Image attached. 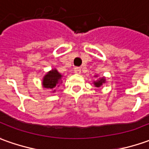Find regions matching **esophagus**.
<instances>
[{"instance_id":"34e87169","label":"esophagus","mask_w":149,"mask_h":149,"mask_svg":"<svg viewBox=\"0 0 149 149\" xmlns=\"http://www.w3.org/2000/svg\"><path fill=\"white\" fill-rule=\"evenodd\" d=\"M74 72H75V73H77V74H81V68L77 67V68H74Z\"/></svg>"}]
</instances>
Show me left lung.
Returning a JSON list of instances; mask_svg holds the SVG:
<instances>
[{"label": "left lung", "instance_id": "obj_1", "mask_svg": "<svg viewBox=\"0 0 149 149\" xmlns=\"http://www.w3.org/2000/svg\"><path fill=\"white\" fill-rule=\"evenodd\" d=\"M95 77H98V75H95ZM105 82H106V78H105V77H100V78L98 77L95 81H93V84L95 85V87H100Z\"/></svg>", "mask_w": 149, "mask_h": 149}]
</instances>
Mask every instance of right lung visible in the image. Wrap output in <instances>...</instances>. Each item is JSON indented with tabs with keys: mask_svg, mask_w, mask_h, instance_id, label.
<instances>
[{
	"mask_svg": "<svg viewBox=\"0 0 149 149\" xmlns=\"http://www.w3.org/2000/svg\"><path fill=\"white\" fill-rule=\"evenodd\" d=\"M63 75L59 73L56 68H53L49 71L42 78V87L49 90H54L55 87H58L59 84L62 83ZM54 90L52 93H54Z\"/></svg>",
	"mask_w": 149,
	"mask_h": 149,
	"instance_id": "right-lung-1",
	"label": "right lung"
}]
</instances>
